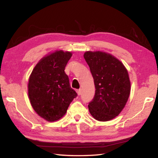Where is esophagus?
<instances>
[{"label":"esophagus","instance_id":"esophagus-1","mask_svg":"<svg viewBox=\"0 0 158 158\" xmlns=\"http://www.w3.org/2000/svg\"><path fill=\"white\" fill-rule=\"evenodd\" d=\"M77 95H78V96L81 95V89H77Z\"/></svg>","mask_w":158,"mask_h":158}]
</instances>
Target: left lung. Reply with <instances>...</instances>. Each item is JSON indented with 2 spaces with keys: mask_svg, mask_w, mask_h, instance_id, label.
<instances>
[{
  "mask_svg": "<svg viewBox=\"0 0 158 158\" xmlns=\"http://www.w3.org/2000/svg\"><path fill=\"white\" fill-rule=\"evenodd\" d=\"M83 57L96 88L89 111L100 122L111 120L122 112L129 98L131 84L127 70L119 59L107 52L88 51Z\"/></svg>",
  "mask_w": 158,
  "mask_h": 158,
  "instance_id": "left-lung-1",
  "label": "left lung"
}]
</instances>
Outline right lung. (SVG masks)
Returning <instances> with one entry per match:
<instances>
[{"label":"right lung","mask_w":158,"mask_h":158,"mask_svg":"<svg viewBox=\"0 0 158 158\" xmlns=\"http://www.w3.org/2000/svg\"><path fill=\"white\" fill-rule=\"evenodd\" d=\"M72 55V52L63 50L49 53L39 60L30 75V102L35 111L48 122L61 119L77 96L64 72Z\"/></svg>","instance_id":"obj_1"}]
</instances>
